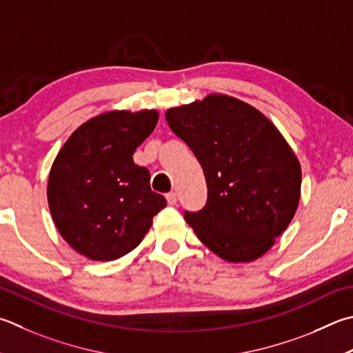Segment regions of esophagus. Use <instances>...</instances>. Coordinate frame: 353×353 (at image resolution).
I'll list each match as a JSON object with an SVG mask.
<instances>
[{"label":"esophagus","instance_id":"34e87169","mask_svg":"<svg viewBox=\"0 0 353 353\" xmlns=\"http://www.w3.org/2000/svg\"><path fill=\"white\" fill-rule=\"evenodd\" d=\"M166 202H168V205H176L177 194L176 193H168V194H166Z\"/></svg>","mask_w":353,"mask_h":353}]
</instances>
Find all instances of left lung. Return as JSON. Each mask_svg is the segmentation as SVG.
<instances>
[{
	"label": "left lung",
	"mask_w": 353,
	"mask_h": 353,
	"mask_svg": "<svg viewBox=\"0 0 353 353\" xmlns=\"http://www.w3.org/2000/svg\"><path fill=\"white\" fill-rule=\"evenodd\" d=\"M194 152L207 205L185 213L203 245L227 262H252L285 232L301 197V165L283 134L252 105L210 94L165 112Z\"/></svg>",
	"instance_id": "obj_1"
}]
</instances>
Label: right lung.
<instances>
[{
	"instance_id": "add662e5",
	"label": "right lung",
	"mask_w": 353,
	"mask_h": 353,
	"mask_svg": "<svg viewBox=\"0 0 353 353\" xmlns=\"http://www.w3.org/2000/svg\"><path fill=\"white\" fill-rule=\"evenodd\" d=\"M156 110L106 111L70 134L48 181V203L59 233L91 261L132 252L165 208L151 191L150 171L132 154L154 131Z\"/></svg>"
}]
</instances>
